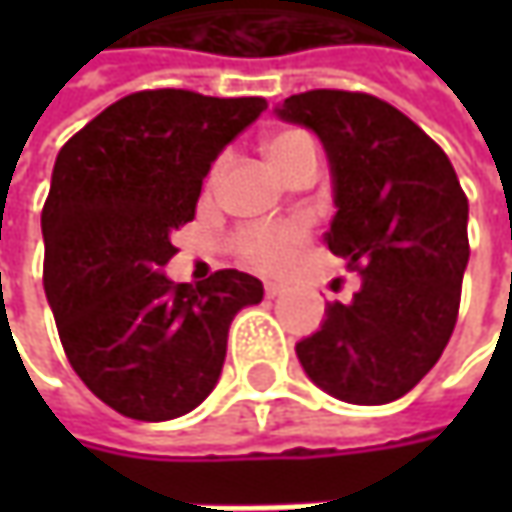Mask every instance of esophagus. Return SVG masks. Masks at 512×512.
<instances>
[{
    "label": "esophagus",
    "mask_w": 512,
    "mask_h": 512,
    "mask_svg": "<svg viewBox=\"0 0 512 512\" xmlns=\"http://www.w3.org/2000/svg\"><path fill=\"white\" fill-rule=\"evenodd\" d=\"M279 293H282V285H276V282H267V285H265L267 299H276Z\"/></svg>",
    "instance_id": "esophagus-1"
}]
</instances>
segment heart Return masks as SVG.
Listing matches in <instances>:
<instances>
[{"label":"heart","mask_w":512,"mask_h":512,"mask_svg":"<svg viewBox=\"0 0 512 512\" xmlns=\"http://www.w3.org/2000/svg\"><path fill=\"white\" fill-rule=\"evenodd\" d=\"M302 139H310L302 130H279L267 139V156L270 162H279L287 150L299 145ZM222 173V162L210 173V182H216ZM310 239V219L307 216H290V219H276V222H253V225L239 227L230 239V250L239 259V265L259 270V273H285L296 265L302 256V247Z\"/></svg>","instance_id":"b5f03b06"}]
</instances>
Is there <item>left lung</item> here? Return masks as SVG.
<instances>
[{"label":"left lung","mask_w":512,"mask_h":512,"mask_svg":"<svg viewBox=\"0 0 512 512\" xmlns=\"http://www.w3.org/2000/svg\"><path fill=\"white\" fill-rule=\"evenodd\" d=\"M276 113L322 139L339 207L325 242L362 273L359 293L330 302L296 356L342 402H396L439 362L456 327L470 259L459 176L413 119L370 93L307 90Z\"/></svg>","instance_id":"1"}]
</instances>
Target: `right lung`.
Segmentation results:
<instances>
[{"mask_svg": "<svg viewBox=\"0 0 512 512\" xmlns=\"http://www.w3.org/2000/svg\"><path fill=\"white\" fill-rule=\"evenodd\" d=\"M265 108L262 96L139 90L56 156L42 207L45 293L70 367L128 419L168 422L205 402L233 316L265 296L242 270L196 287L162 273L210 165Z\"/></svg>", "mask_w": 512, "mask_h": 512, "instance_id": "1", "label": "right lung"}]
</instances>
